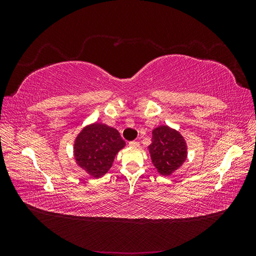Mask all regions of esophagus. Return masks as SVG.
Returning a JSON list of instances; mask_svg holds the SVG:
<instances>
[{"instance_id":"34e87169","label":"esophagus","mask_w":256,"mask_h":256,"mask_svg":"<svg viewBox=\"0 0 256 256\" xmlns=\"http://www.w3.org/2000/svg\"><path fill=\"white\" fill-rule=\"evenodd\" d=\"M129 145L131 147H138V146H140V143L136 142V141H131V142H129Z\"/></svg>"}]
</instances>
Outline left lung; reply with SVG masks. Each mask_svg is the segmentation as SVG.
<instances>
[{
  "instance_id": "1",
  "label": "left lung",
  "mask_w": 256,
  "mask_h": 256,
  "mask_svg": "<svg viewBox=\"0 0 256 256\" xmlns=\"http://www.w3.org/2000/svg\"><path fill=\"white\" fill-rule=\"evenodd\" d=\"M152 134L148 150L154 166L164 176L173 174L182 166L188 156L184 138L177 130L166 125L152 129Z\"/></svg>"
}]
</instances>
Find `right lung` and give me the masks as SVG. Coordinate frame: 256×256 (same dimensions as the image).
<instances>
[{
    "instance_id": "1",
    "label": "right lung",
    "mask_w": 256,
    "mask_h": 256,
    "mask_svg": "<svg viewBox=\"0 0 256 256\" xmlns=\"http://www.w3.org/2000/svg\"><path fill=\"white\" fill-rule=\"evenodd\" d=\"M125 145L115 128L102 122L90 124L74 138L76 164L90 176L99 178L108 173L115 156Z\"/></svg>"
}]
</instances>
